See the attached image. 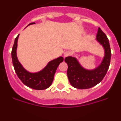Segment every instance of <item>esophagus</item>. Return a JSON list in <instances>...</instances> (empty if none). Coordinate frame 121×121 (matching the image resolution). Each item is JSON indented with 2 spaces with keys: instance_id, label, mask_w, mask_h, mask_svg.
Listing matches in <instances>:
<instances>
[{
  "instance_id": "esophagus-1",
  "label": "esophagus",
  "mask_w": 121,
  "mask_h": 121,
  "mask_svg": "<svg viewBox=\"0 0 121 121\" xmlns=\"http://www.w3.org/2000/svg\"><path fill=\"white\" fill-rule=\"evenodd\" d=\"M71 54V52L69 51H66L65 53H64V57H67V56H69Z\"/></svg>"
}]
</instances>
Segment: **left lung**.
Returning a JSON list of instances; mask_svg holds the SVG:
<instances>
[{"label": "left lung", "mask_w": 121, "mask_h": 121, "mask_svg": "<svg viewBox=\"0 0 121 121\" xmlns=\"http://www.w3.org/2000/svg\"><path fill=\"white\" fill-rule=\"evenodd\" d=\"M96 40L102 45L104 56L99 65L94 69L88 70L82 67L75 57L65 58L68 65L67 76L70 84L78 89H87L96 85L102 81L108 70L111 59V50L109 40L100 28H98Z\"/></svg>", "instance_id": "left-lung-1"}]
</instances>
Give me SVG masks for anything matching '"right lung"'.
<instances>
[{"label": "right lung", "mask_w": 121, "mask_h": 121, "mask_svg": "<svg viewBox=\"0 0 121 121\" xmlns=\"http://www.w3.org/2000/svg\"><path fill=\"white\" fill-rule=\"evenodd\" d=\"M33 24H35V22L30 23L28 26ZM19 36V35L15 39L11 51L13 64L15 72L16 73L18 78L26 86L33 89L39 90L47 89L51 86L53 81L56 71L59 65L64 60V57L62 56H60L52 60L40 71L35 73L30 72L22 66L21 62L19 61L17 56V48Z\"/></svg>", "instance_id": "add662e5"}]
</instances>
